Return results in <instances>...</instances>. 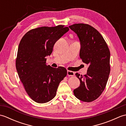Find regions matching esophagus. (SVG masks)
<instances>
[{
    "instance_id": "obj_1",
    "label": "esophagus",
    "mask_w": 126,
    "mask_h": 126,
    "mask_svg": "<svg viewBox=\"0 0 126 126\" xmlns=\"http://www.w3.org/2000/svg\"><path fill=\"white\" fill-rule=\"evenodd\" d=\"M67 75L69 76H74L75 75V73L72 71L70 70H68L67 71Z\"/></svg>"
}]
</instances>
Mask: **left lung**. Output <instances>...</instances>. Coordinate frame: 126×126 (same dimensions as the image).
Here are the masks:
<instances>
[{"mask_svg":"<svg viewBox=\"0 0 126 126\" xmlns=\"http://www.w3.org/2000/svg\"><path fill=\"white\" fill-rule=\"evenodd\" d=\"M78 36L81 49L79 56L89 67L85 75L76 73L79 86L74 90L76 97L90 102L103 92L110 74V51L100 32L85 24H75L69 26Z\"/></svg>","mask_w":126,"mask_h":126,"instance_id":"left-lung-1","label":"left lung"}]
</instances>
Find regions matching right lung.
<instances>
[{"mask_svg": "<svg viewBox=\"0 0 126 126\" xmlns=\"http://www.w3.org/2000/svg\"><path fill=\"white\" fill-rule=\"evenodd\" d=\"M69 30L63 25L38 28L28 31L19 43L16 69L26 93L36 102L47 103L54 98L59 84L66 76L65 68L47 65L46 57Z\"/></svg>", "mask_w": 126, "mask_h": 126, "instance_id": "obj_1", "label": "right lung"}]
</instances>
